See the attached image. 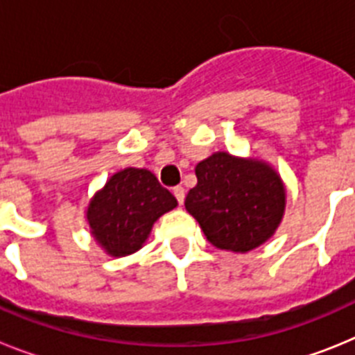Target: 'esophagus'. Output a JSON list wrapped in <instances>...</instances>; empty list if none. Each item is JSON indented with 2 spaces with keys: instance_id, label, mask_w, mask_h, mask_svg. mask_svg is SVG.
Segmentation results:
<instances>
[{
  "instance_id": "1",
  "label": "esophagus",
  "mask_w": 355,
  "mask_h": 355,
  "mask_svg": "<svg viewBox=\"0 0 355 355\" xmlns=\"http://www.w3.org/2000/svg\"><path fill=\"white\" fill-rule=\"evenodd\" d=\"M172 193H174V196H175V199H178L180 206H183V202H184V188L183 187H174Z\"/></svg>"
}]
</instances>
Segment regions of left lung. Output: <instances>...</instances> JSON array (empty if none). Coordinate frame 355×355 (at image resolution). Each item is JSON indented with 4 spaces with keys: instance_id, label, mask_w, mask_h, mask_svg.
<instances>
[{
    "instance_id": "1",
    "label": "left lung",
    "mask_w": 355,
    "mask_h": 355,
    "mask_svg": "<svg viewBox=\"0 0 355 355\" xmlns=\"http://www.w3.org/2000/svg\"><path fill=\"white\" fill-rule=\"evenodd\" d=\"M184 208L211 245L245 254L270 240L286 209V187L270 163L218 150L196 165Z\"/></svg>"
}]
</instances>
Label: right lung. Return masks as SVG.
<instances>
[{
    "instance_id": "right-lung-1",
    "label": "right lung",
    "mask_w": 355,
    "mask_h": 355,
    "mask_svg": "<svg viewBox=\"0 0 355 355\" xmlns=\"http://www.w3.org/2000/svg\"><path fill=\"white\" fill-rule=\"evenodd\" d=\"M175 206L153 172L128 167L94 193L85 218L97 245L112 258H124L142 249L155 222Z\"/></svg>"
}]
</instances>
